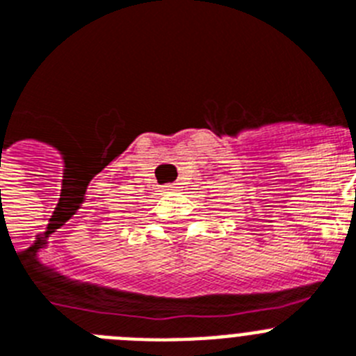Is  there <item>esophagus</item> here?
Listing matches in <instances>:
<instances>
[{"label": "esophagus", "mask_w": 356, "mask_h": 356, "mask_svg": "<svg viewBox=\"0 0 356 356\" xmlns=\"http://www.w3.org/2000/svg\"><path fill=\"white\" fill-rule=\"evenodd\" d=\"M175 191H180V184L163 185V193H175Z\"/></svg>", "instance_id": "esophagus-1"}]
</instances>
